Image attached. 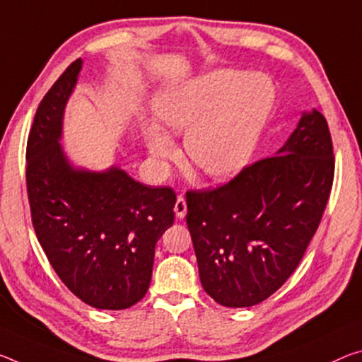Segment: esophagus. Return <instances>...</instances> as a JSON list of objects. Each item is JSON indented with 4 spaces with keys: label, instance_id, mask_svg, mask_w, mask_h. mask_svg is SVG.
I'll list each match as a JSON object with an SVG mask.
<instances>
[{
    "label": "esophagus",
    "instance_id": "esophagus-1",
    "mask_svg": "<svg viewBox=\"0 0 362 362\" xmlns=\"http://www.w3.org/2000/svg\"><path fill=\"white\" fill-rule=\"evenodd\" d=\"M174 211H175V216L179 217V219H183V217H185V214H187V202H185V198H183V197L177 198L175 206H174Z\"/></svg>",
    "mask_w": 362,
    "mask_h": 362
}]
</instances>
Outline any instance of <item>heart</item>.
<instances>
[{
  "instance_id": "heart-1",
  "label": "heart",
  "mask_w": 362,
  "mask_h": 362,
  "mask_svg": "<svg viewBox=\"0 0 362 362\" xmlns=\"http://www.w3.org/2000/svg\"><path fill=\"white\" fill-rule=\"evenodd\" d=\"M274 103L275 88L266 76L230 69L204 74L154 98L160 129H145L148 151L172 158L169 135L185 132L188 159L212 180H232L253 158Z\"/></svg>"
}]
</instances>
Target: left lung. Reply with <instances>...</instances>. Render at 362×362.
Wrapping results in <instances>:
<instances>
[{"mask_svg":"<svg viewBox=\"0 0 362 362\" xmlns=\"http://www.w3.org/2000/svg\"><path fill=\"white\" fill-rule=\"evenodd\" d=\"M334 170L329 125L313 109L275 156L214 190L187 193L199 280L212 300L255 306L286 282L322 219Z\"/></svg>","mask_w":362,"mask_h":362,"instance_id":"8db88e82","label":"left lung"}]
</instances>
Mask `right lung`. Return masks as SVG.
Listing matches in <instances>:
<instances>
[{
	"instance_id": "1",
	"label": "right lung",
	"mask_w": 362,
	"mask_h": 362,
	"mask_svg": "<svg viewBox=\"0 0 362 362\" xmlns=\"http://www.w3.org/2000/svg\"><path fill=\"white\" fill-rule=\"evenodd\" d=\"M82 59L56 80L27 140V193L37 238L69 290L98 309H125L146 295L154 246L174 223L175 193L112 165L74 168L61 146L62 117Z\"/></svg>"
}]
</instances>
